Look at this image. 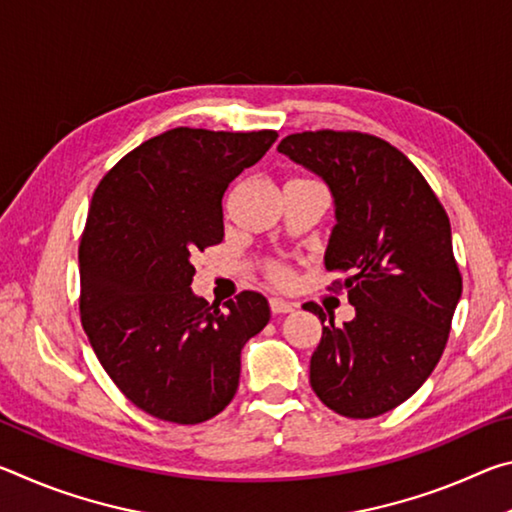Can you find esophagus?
Instances as JSON below:
<instances>
[{
    "instance_id": "obj_1",
    "label": "esophagus",
    "mask_w": 512,
    "mask_h": 512,
    "mask_svg": "<svg viewBox=\"0 0 512 512\" xmlns=\"http://www.w3.org/2000/svg\"><path fill=\"white\" fill-rule=\"evenodd\" d=\"M268 307H271L273 314H289V311H296V305H293V302H287L282 298H271L268 300Z\"/></svg>"
}]
</instances>
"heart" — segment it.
<instances>
[{"mask_svg":"<svg viewBox=\"0 0 512 512\" xmlns=\"http://www.w3.org/2000/svg\"><path fill=\"white\" fill-rule=\"evenodd\" d=\"M264 275L277 287H289L293 282V271L284 262H266L264 264Z\"/></svg>","mask_w":512,"mask_h":512,"instance_id":"heart-1","label":"heart"}]
</instances>
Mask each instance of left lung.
<instances>
[{
    "label": "left lung",
    "mask_w": 512,
    "mask_h": 512,
    "mask_svg": "<svg viewBox=\"0 0 512 512\" xmlns=\"http://www.w3.org/2000/svg\"><path fill=\"white\" fill-rule=\"evenodd\" d=\"M277 151L325 180L336 225L327 271L345 273L329 291L348 293L357 316L323 323L309 381L320 402L352 420L400 406L438 366L463 291L443 203L418 167L381 137L359 131L287 135Z\"/></svg>",
    "instance_id": "left-lung-1"
}]
</instances>
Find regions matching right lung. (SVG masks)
I'll list each match as a JSON object with an SVG mask.
<instances>
[{
    "label": "right lung",
    "mask_w": 512,
    "mask_h": 512,
    "mask_svg": "<svg viewBox=\"0 0 512 512\" xmlns=\"http://www.w3.org/2000/svg\"><path fill=\"white\" fill-rule=\"evenodd\" d=\"M275 131L173 128L126 153L94 189L81 235V323L137 409L176 424L219 415L241 348L271 318L257 291L210 305L192 293L198 250L221 244L223 194Z\"/></svg>",
    "instance_id": "right-lung-1"
}]
</instances>
